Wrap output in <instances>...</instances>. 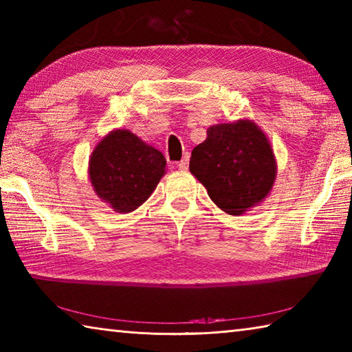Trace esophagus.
Here are the masks:
<instances>
[{"label": "esophagus", "instance_id": "esophagus-1", "mask_svg": "<svg viewBox=\"0 0 352 352\" xmlns=\"http://www.w3.org/2000/svg\"><path fill=\"white\" fill-rule=\"evenodd\" d=\"M188 157H190L188 155H185L182 161L177 162V168L179 170H187L188 168Z\"/></svg>", "mask_w": 352, "mask_h": 352}]
</instances>
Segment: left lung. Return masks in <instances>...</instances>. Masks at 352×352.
I'll list each match as a JSON object with an SVG mask.
<instances>
[{
  "label": "left lung",
  "mask_w": 352,
  "mask_h": 352,
  "mask_svg": "<svg viewBox=\"0 0 352 352\" xmlns=\"http://www.w3.org/2000/svg\"><path fill=\"white\" fill-rule=\"evenodd\" d=\"M190 171L219 208L241 216L267 197L277 162L270 139L251 119L211 125L191 151Z\"/></svg>",
  "instance_id": "left-lung-1"
}]
</instances>
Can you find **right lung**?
Here are the masks:
<instances>
[{
	"label": "right lung",
	"mask_w": 352,
	"mask_h": 352,
	"mask_svg": "<svg viewBox=\"0 0 352 352\" xmlns=\"http://www.w3.org/2000/svg\"><path fill=\"white\" fill-rule=\"evenodd\" d=\"M161 151L130 130L105 135L91 151L89 179L96 196L116 213H131L147 201L165 175Z\"/></svg>",
	"instance_id": "add662e5"
}]
</instances>
